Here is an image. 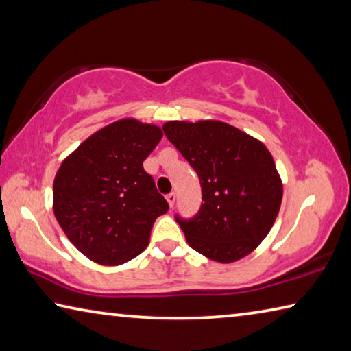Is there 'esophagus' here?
<instances>
[{
  "label": "esophagus",
  "mask_w": 351,
  "mask_h": 351,
  "mask_svg": "<svg viewBox=\"0 0 351 351\" xmlns=\"http://www.w3.org/2000/svg\"><path fill=\"white\" fill-rule=\"evenodd\" d=\"M165 199H167V203H169L170 207H173L175 203H176V195H175V192H170V193L167 195V197H165Z\"/></svg>",
  "instance_id": "34e87169"
}]
</instances>
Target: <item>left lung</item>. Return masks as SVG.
<instances>
[{"label":"left lung","mask_w":351,"mask_h":351,"mask_svg":"<svg viewBox=\"0 0 351 351\" xmlns=\"http://www.w3.org/2000/svg\"><path fill=\"white\" fill-rule=\"evenodd\" d=\"M162 130L201 182L197 217H175L190 247L219 263L246 257L268 235L282 204V180L269 150L221 121H170Z\"/></svg>","instance_id":"1"}]
</instances>
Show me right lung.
I'll list each match as a JSON object with an SVG mask.
<instances>
[{
  "mask_svg": "<svg viewBox=\"0 0 351 351\" xmlns=\"http://www.w3.org/2000/svg\"><path fill=\"white\" fill-rule=\"evenodd\" d=\"M162 130L136 119L104 127L62 162L54 215L69 241L99 265L117 266L150 241L154 219L169 210L144 161Z\"/></svg>",
  "mask_w": 351,
  "mask_h": 351,
  "instance_id": "1",
  "label": "right lung"
}]
</instances>
